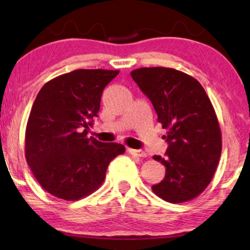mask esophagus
Segmentation results:
<instances>
[{
	"instance_id": "obj_1",
	"label": "esophagus",
	"mask_w": 250,
	"mask_h": 250,
	"mask_svg": "<svg viewBox=\"0 0 250 250\" xmlns=\"http://www.w3.org/2000/svg\"><path fill=\"white\" fill-rule=\"evenodd\" d=\"M127 151L131 153V155H134V156H138V157H141V158H145L146 157V151H143L141 149H127Z\"/></svg>"
}]
</instances>
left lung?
<instances>
[{
    "label": "left lung",
    "instance_id": "8db88e82",
    "mask_svg": "<svg viewBox=\"0 0 250 250\" xmlns=\"http://www.w3.org/2000/svg\"><path fill=\"white\" fill-rule=\"evenodd\" d=\"M131 76L167 129L166 157L153 156L166 167V174L152 191L173 204L193 199L210 183L222 151L220 125L209 98L197 80L172 68H140Z\"/></svg>",
    "mask_w": 250,
    "mask_h": 250
}]
</instances>
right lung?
Wrapping results in <instances>:
<instances>
[{
    "instance_id": "obj_1",
    "label": "right lung",
    "mask_w": 250,
    "mask_h": 250,
    "mask_svg": "<svg viewBox=\"0 0 250 250\" xmlns=\"http://www.w3.org/2000/svg\"><path fill=\"white\" fill-rule=\"evenodd\" d=\"M118 73L77 69L47 82L37 94L27 123L26 160L52 196L75 201L92 193L109 163L125 152L119 143L87 138L102 92Z\"/></svg>"
}]
</instances>
